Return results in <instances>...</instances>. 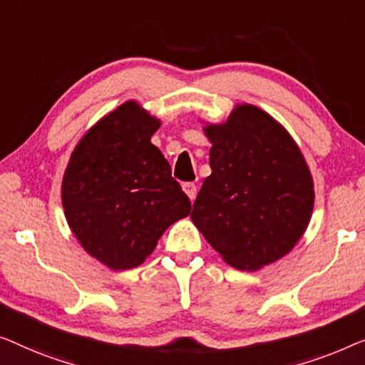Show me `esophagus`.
<instances>
[{
    "instance_id": "1",
    "label": "esophagus",
    "mask_w": 365,
    "mask_h": 365,
    "mask_svg": "<svg viewBox=\"0 0 365 365\" xmlns=\"http://www.w3.org/2000/svg\"><path fill=\"white\" fill-rule=\"evenodd\" d=\"M183 192L188 195V198L193 200L197 198V192H198V188H197V185L195 183H192V182H188V183H183Z\"/></svg>"
}]
</instances>
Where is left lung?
<instances>
[{"instance_id": "obj_1", "label": "left lung", "mask_w": 365, "mask_h": 365, "mask_svg": "<svg viewBox=\"0 0 365 365\" xmlns=\"http://www.w3.org/2000/svg\"><path fill=\"white\" fill-rule=\"evenodd\" d=\"M210 167L192 217L236 269L256 271L294 248L309 225L314 185L299 147L258 107L236 106L228 120L205 127Z\"/></svg>"}]
</instances>
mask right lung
Instances as JSON below:
<instances>
[{"label":"right lung","instance_id":"add662e5","mask_svg":"<svg viewBox=\"0 0 365 365\" xmlns=\"http://www.w3.org/2000/svg\"><path fill=\"white\" fill-rule=\"evenodd\" d=\"M160 120L129 101L81 138L63 178V207L87 253L110 269H130L192 203L150 142Z\"/></svg>","mask_w":365,"mask_h":365}]
</instances>
